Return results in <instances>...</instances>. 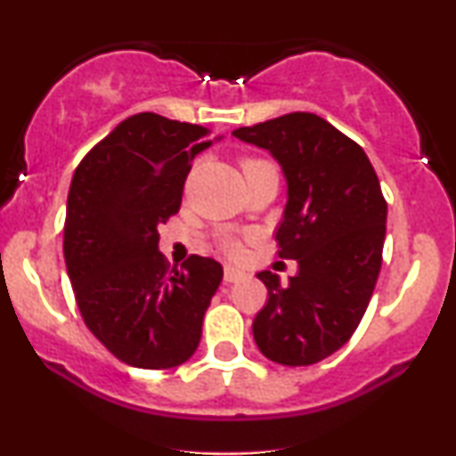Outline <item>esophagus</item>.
I'll list each match as a JSON object with an SVG mask.
<instances>
[{"label": "esophagus", "mask_w": 456, "mask_h": 456, "mask_svg": "<svg viewBox=\"0 0 456 456\" xmlns=\"http://www.w3.org/2000/svg\"><path fill=\"white\" fill-rule=\"evenodd\" d=\"M242 279H246V272L233 268V265H227V268H224V281L227 282H238Z\"/></svg>", "instance_id": "34e87169"}]
</instances>
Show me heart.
I'll list each match as a JSON object with an SVG mask.
<instances>
[{"instance_id": "b5f03b06", "label": "heart", "mask_w": 456, "mask_h": 456, "mask_svg": "<svg viewBox=\"0 0 456 456\" xmlns=\"http://www.w3.org/2000/svg\"><path fill=\"white\" fill-rule=\"evenodd\" d=\"M246 162H255V160H246ZM246 162H244V165H246ZM232 250H235V244H232Z\"/></svg>"}]
</instances>
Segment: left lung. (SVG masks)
Listing matches in <instances>:
<instances>
[{"label": "left lung", "instance_id": "8db88e82", "mask_svg": "<svg viewBox=\"0 0 456 456\" xmlns=\"http://www.w3.org/2000/svg\"><path fill=\"white\" fill-rule=\"evenodd\" d=\"M233 137L279 162V255L297 261L285 285L257 274L268 305L253 322L255 343L276 364H315L349 341L378 282L388 216L378 174L358 143L315 113H287Z\"/></svg>", "mask_w": 456, "mask_h": 456}]
</instances>
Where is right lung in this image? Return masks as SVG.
I'll return each mask as SVG.
<instances>
[{"label":"right lung","instance_id":"obj_1","mask_svg":"<svg viewBox=\"0 0 456 456\" xmlns=\"http://www.w3.org/2000/svg\"><path fill=\"white\" fill-rule=\"evenodd\" d=\"M156 113L124 119L72 175L64 224L68 279L83 322L115 358L174 369L201 341L223 281L216 259L192 255L167 270L159 224L180 210L197 154L221 141Z\"/></svg>","mask_w":456,"mask_h":456}]
</instances>
